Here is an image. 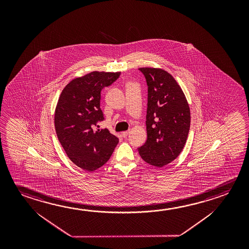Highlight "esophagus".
I'll return each instance as SVG.
<instances>
[{"label": "esophagus", "mask_w": 249, "mask_h": 249, "mask_svg": "<svg viewBox=\"0 0 249 249\" xmlns=\"http://www.w3.org/2000/svg\"><path fill=\"white\" fill-rule=\"evenodd\" d=\"M129 133H130V130L125 131V132L122 133V135H123V137L125 138L127 135H129Z\"/></svg>", "instance_id": "obj_1"}]
</instances>
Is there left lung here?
Instances as JSON below:
<instances>
[{
    "mask_svg": "<svg viewBox=\"0 0 249 249\" xmlns=\"http://www.w3.org/2000/svg\"><path fill=\"white\" fill-rule=\"evenodd\" d=\"M147 85V139L138 148L146 162L161 167L178 157L190 127V109L176 80L167 71L141 68Z\"/></svg>",
    "mask_w": 249,
    "mask_h": 249,
    "instance_id": "left-lung-1",
    "label": "left lung"
}]
</instances>
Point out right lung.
Returning <instances> with one entry per match:
<instances>
[{
  "label": "right lung",
  "instance_id": "1",
  "mask_svg": "<svg viewBox=\"0 0 249 249\" xmlns=\"http://www.w3.org/2000/svg\"><path fill=\"white\" fill-rule=\"evenodd\" d=\"M121 75L94 71L75 78L66 86L58 100L54 127L58 140L72 162L94 171L109 160L119 139L107 129H96L104 121L101 91Z\"/></svg>",
  "mask_w": 249,
  "mask_h": 249
}]
</instances>
